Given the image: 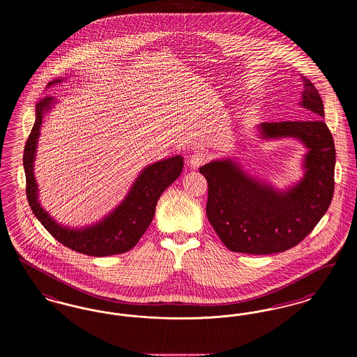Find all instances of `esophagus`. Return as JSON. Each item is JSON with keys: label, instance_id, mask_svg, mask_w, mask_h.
Wrapping results in <instances>:
<instances>
[{"label": "esophagus", "instance_id": "esophagus-1", "mask_svg": "<svg viewBox=\"0 0 357 357\" xmlns=\"http://www.w3.org/2000/svg\"><path fill=\"white\" fill-rule=\"evenodd\" d=\"M206 160H207L206 153H202V151H197V153H194L190 156V159H188V167L195 170V169L201 167Z\"/></svg>", "mask_w": 357, "mask_h": 357}]
</instances>
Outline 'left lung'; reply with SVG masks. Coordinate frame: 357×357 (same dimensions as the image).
I'll return each instance as SVG.
<instances>
[{"label":"left lung","instance_id":"8db88e82","mask_svg":"<svg viewBox=\"0 0 357 357\" xmlns=\"http://www.w3.org/2000/svg\"><path fill=\"white\" fill-rule=\"evenodd\" d=\"M300 105L324 118L313 83L303 76ZM261 139H298L307 153L303 179L287 191L242 170L236 160L218 159L199 169L208 186L206 214L223 245L238 253L273 255L300 243L323 218L335 190L336 150L323 120L261 123Z\"/></svg>","mask_w":357,"mask_h":357}]
</instances>
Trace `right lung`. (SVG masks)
<instances>
[{"instance_id": "right-lung-1", "label": "right lung", "mask_w": 357, "mask_h": 357, "mask_svg": "<svg viewBox=\"0 0 357 357\" xmlns=\"http://www.w3.org/2000/svg\"><path fill=\"white\" fill-rule=\"evenodd\" d=\"M56 79L48 85L61 83ZM51 96L36 104V121L24 149V170L26 178V198L37 220L69 249L92 257L121 255L131 250L153 222L155 207L162 192L182 174L183 158L175 155L158 160L139 174L123 202L102 221L82 229H70L54 221L38 202V188L34 178V156L43 118L54 105Z\"/></svg>"}]
</instances>
